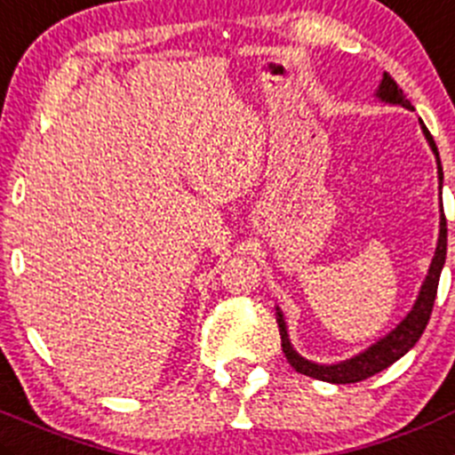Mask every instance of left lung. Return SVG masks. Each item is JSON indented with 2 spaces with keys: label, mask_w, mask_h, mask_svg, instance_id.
Returning a JSON list of instances; mask_svg holds the SVG:
<instances>
[{
  "label": "left lung",
  "mask_w": 455,
  "mask_h": 455,
  "mask_svg": "<svg viewBox=\"0 0 455 455\" xmlns=\"http://www.w3.org/2000/svg\"><path fill=\"white\" fill-rule=\"evenodd\" d=\"M378 95L382 100L393 102V105H402L406 109H413L411 102L406 100V95L402 93V89L397 86V82L393 80L388 73H384V80L379 84ZM425 129V136L429 140L431 149L434 154L438 156V147H435L434 136L429 133V129L422 124ZM438 176H440V188H443V167H440V158H438ZM444 257H447V219H444V212L440 214V239H438V248H435V257L431 261L429 275H427L425 285L419 290V297L415 301L413 310L406 315L404 322L395 328V331L388 332L382 341H378L375 346H371L366 353L357 355L353 360H346L341 364H332V366H319L313 364V362L304 360L299 355L292 350L288 341V332H285V322L283 315L276 313V323H279V335H281V348L285 353V360L290 362V366L301 375H308V378L322 379V382H332V384H355L362 382V379L371 378V375L379 373L387 366H391L393 362H397L404 353H409L411 348L415 346V341L422 337L425 332L427 323L431 319V310H434V301L435 295H438V281H440V272H443L444 266Z\"/></svg>",
  "instance_id": "1"
}]
</instances>
